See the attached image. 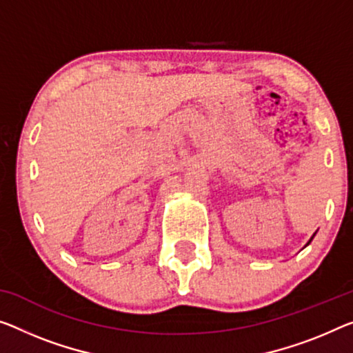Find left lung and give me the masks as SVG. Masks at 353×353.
<instances>
[{
	"mask_svg": "<svg viewBox=\"0 0 353 353\" xmlns=\"http://www.w3.org/2000/svg\"><path fill=\"white\" fill-rule=\"evenodd\" d=\"M316 233H317V232H316ZM316 233H314V235H312V236H311V240H309V241H307V243H306V246H307V245H309V243H311V241H312V238H314V236H316ZM306 246H305V248H306Z\"/></svg>",
	"mask_w": 353,
	"mask_h": 353,
	"instance_id": "8db88e82",
	"label": "left lung"
}]
</instances>
